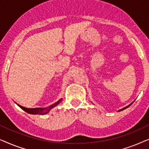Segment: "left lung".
I'll use <instances>...</instances> for the list:
<instances>
[{
    "instance_id": "8db88e82",
    "label": "left lung",
    "mask_w": 149,
    "mask_h": 149,
    "mask_svg": "<svg viewBox=\"0 0 149 149\" xmlns=\"http://www.w3.org/2000/svg\"><path fill=\"white\" fill-rule=\"evenodd\" d=\"M132 104H129V105H128V106H127V107H124V108H123V109H120L119 110V111H123V110H124V109H127V107H130V105H131Z\"/></svg>"
}]
</instances>
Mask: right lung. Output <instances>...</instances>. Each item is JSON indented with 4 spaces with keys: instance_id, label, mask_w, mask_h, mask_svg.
<instances>
[{
    "instance_id": "right-lung-1",
    "label": "right lung",
    "mask_w": 149,
    "mask_h": 149,
    "mask_svg": "<svg viewBox=\"0 0 149 149\" xmlns=\"http://www.w3.org/2000/svg\"><path fill=\"white\" fill-rule=\"evenodd\" d=\"M61 101H62V99L59 100L57 102L53 104L49 107H46V108H34V109H28V108H25L24 107H22V106L18 104H17V105L18 107H19L21 108L22 109H23L24 111H26V113H29V114H32V115H45V114L48 113L49 111L53 108H54L55 107H56L57 105L59 104L61 102Z\"/></svg>"
}]
</instances>
